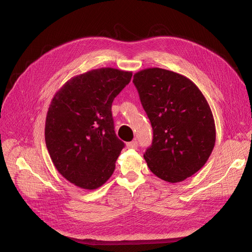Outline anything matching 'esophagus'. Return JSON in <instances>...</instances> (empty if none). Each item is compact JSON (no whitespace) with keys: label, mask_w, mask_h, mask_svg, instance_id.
Masks as SVG:
<instances>
[{"label":"esophagus","mask_w":252,"mask_h":252,"mask_svg":"<svg viewBox=\"0 0 252 252\" xmlns=\"http://www.w3.org/2000/svg\"><path fill=\"white\" fill-rule=\"evenodd\" d=\"M126 148L127 149H137L138 148V142L137 141H131L126 143Z\"/></svg>","instance_id":"obj_1"}]
</instances>
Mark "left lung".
Returning <instances> with one entry per match:
<instances>
[{"instance_id":"left-lung-1","label":"left lung","mask_w":252,"mask_h":252,"mask_svg":"<svg viewBox=\"0 0 252 252\" xmlns=\"http://www.w3.org/2000/svg\"><path fill=\"white\" fill-rule=\"evenodd\" d=\"M133 83L153 129L144 154L148 167L169 183L193 176L216 143L214 116L201 91L186 76L157 67L137 72Z\"/></svg>"}]
</instances>
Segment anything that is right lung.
Listing matches in <instances>:
<instances>
[{
  "instance_id": "add662e5",
  "label": "right lung",
  "mask_w": 252,
  "mask_h": 252,
  "mask_svg": "<svg viewBox=\"0 0 252 252\" xmlns=\"http://www.w3.org/2000/svg\"><path fill=\"white\" fill-rule=\"evenodd\" d=\"M130 71L105 67L72 77L56 93L47 113L45 140L59 173L94 190L113 174L125 143L114 131L111 106Z\"/></svg>"
}]
</instances>
